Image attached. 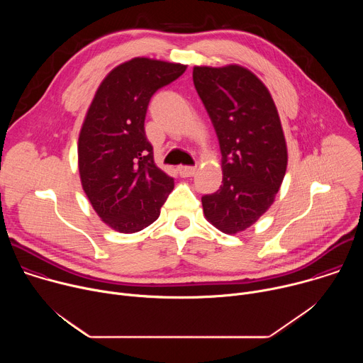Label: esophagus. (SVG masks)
<instances>
[{"label":"esophagus","mask_w":363,"mask_h":363,"mask_svg":"<svg viewBox=\"0 0 363 363\" xmlns=\"http://www.w3.org/2000/svg\"><path fill=\"white\" fill-rule=\"evenodd\" d=\"M196 168L195 167H179L178 168V172L181 174V177H192L195 174Z\"/></svg>","instance_id":"esophagus-1"}]
</instances>
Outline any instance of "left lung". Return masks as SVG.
Here are the masks:
<instances>
[{
  "instance_id": "8db88e82",
  "label": "left lung",
  "mask_w": 363,
  "mask_h": 363,
  "mask_svg": "<svg viewBox=\"0 0 363 363\" xmlns=\"http://www.w3.org/2000/svg\"><path fill=\"white\" fill-rule=\"evenodd\" d=\"M192 79L223 155V185L201 198L203 214L220 231L237 234L270 208L286 175L279 112L269 89L245 67H194Z\"/></svg>"
}]
</instances>
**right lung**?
I'll list each match as a JSON object with an SVG mask.
<instances>
[{
	"label": "right lung",
	"mask_w": 363,
	"mask_h": 363,
	"mask_svg": "<svg viewBox=\"0 0 363 363\" xmlns=\"http://www.w3.org/2000/svg\"><path fill=\"white\" fill-rule=\"evenodd\" d=\"M186 66L135 57L115 67L93 97L79 136V172L93 210L119 233H138L161 214L174 178L155 165L145 133L149 100Z\"/></svg>",
	"instance_id": "obj_1"
}]
</instances>
